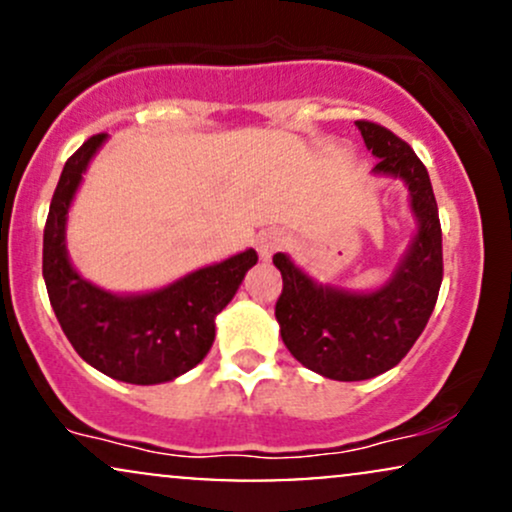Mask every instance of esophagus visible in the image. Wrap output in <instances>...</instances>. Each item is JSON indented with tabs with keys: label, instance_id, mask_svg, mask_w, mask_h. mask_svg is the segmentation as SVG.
<instances>
[{
	"label": "esophagus",
	"instance_id": "obj_1",
	"mask_svg": "<svg viewBox=\"0 0 512 512\" xmlns=\"http://www.w3.org/2000/svg\"><path fill=\"white\" fill-rule=\"evenodd\" d=\"M284 245V238H281L279 231H264L260 238H257V252H260V260H272L276 250Z\"/></svg>",
	"mask_w": 512,
	"mask_h": 512
}]
</instances>
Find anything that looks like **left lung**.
Here are the masks:
<instances>
[{
  "mask_svg": "<svg viewBox=\"0 0 512 512\" xmlns=\"http://www.w3.org/2000/svg\"><path fill=\"white\" fill-rule=\"evenodd\" d=\"M368 151L378 158L373 173L399 178L409 187L416 236L392 279L378 291L322 286L276 252L284 279L276 320L296 361L330 380H368L395 368L424 332L443 281V233L438 204L424 163L407 142L375 122L358 120Z\"/></svg>",
  "mask_w": 512,
  "mask_h": 512,
  "instance_id": "1",
  "label": "left lung"
}]
</instances>
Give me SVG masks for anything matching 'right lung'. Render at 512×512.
Wrapping results in <instances>:
<instances>
[{
	"mask_svg": "<svg viewBox=\"0 0 512 512\" xmlns=\"http://www.w3.org/2000/svg\"><path fill=\"white\" fill-rule=\"evenodd\" d=\"M105 139L96 134L64 163L43 233L45 286L62 332L86 363L122 383H168L209 354L216 315L236 296L257 252L245 250L142 296H117L86 281L69 262L64 236L88 161Z\"/></svg>",
	"mask_w": 512,
	"mask_h": 512,
	"instance_id": "1",
	"label": "right lung"
}]
</instances>
